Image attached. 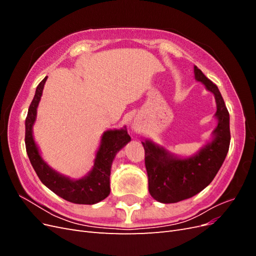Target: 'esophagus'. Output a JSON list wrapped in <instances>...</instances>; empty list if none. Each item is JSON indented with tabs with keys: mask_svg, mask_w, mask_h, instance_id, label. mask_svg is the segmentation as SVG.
Returning a JSON list of instances; mask_svg holds the SVG:
<instances>
[{
	"mask_svg": "<svg viewBox=\"0 0 256 256\" xmlns=\"http://www.w3.org/2000/svg\"><path fill=\"white\" fill-rule=\"evenodd\" d=\"M134 129H136V128H134Z\"/></svg>",
	"mask_w": 256,
	"mask_h": 256,
	"instance_id": "34e87169",
	"label": "esophagus"
}]
</instances>
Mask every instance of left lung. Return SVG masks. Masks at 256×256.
<instances>
[{"instance_id":"8db88e82","label":"left lung","mask_w":256,"mask_h":256,"mask_svg":"<svg viewBox=\"0 0 256 256\" xmlns=\"http://www.w3.org/2000/svg\"><path fill=\"white\" fill-rule=\"evenodd\" d=\"M196 79L216 97L219 120L214 138L194 157L178 159L150 141L142 142L150 196L161 203H176L198 194L212 182L226 159L230 141V114L216 85L194 66Z\"/></svg>"}]
</instances>
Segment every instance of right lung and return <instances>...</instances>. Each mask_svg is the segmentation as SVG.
Listing matches in <instances>:
<instances>
[{
  "label": "right lung",
  "instance_id": "obj_1",
  "mask_svg": "<svg viewBox=\"0 0 256 256\" xmlns=\"http://www.w3.org/2000/svg\"><path fill=\"white\" fill-rule=\"evenodd\" d=\"M47 76L37 85L35 96L30 104L26 118V148L30 164L42 182L56 194L74 204H95L110 194V174L112 161L122 147L131 138L126 129L106 131L102 145L97 152L94 168L82 180H72L62 176L42 159L34 142L32 128L36 118V109L40 102Z\"/></svg>",
  "mask_w": 256,
  "mask_h": 256
}]
</instances>
